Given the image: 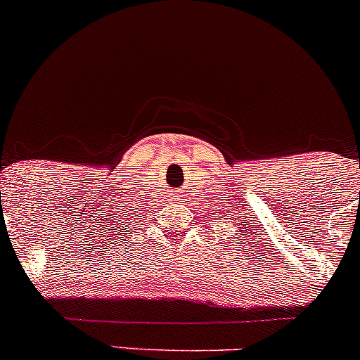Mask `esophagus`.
Returning <instances> with one entry per match:
<instances>
[{
    "label": "esophagus",
    "instance_id": "1",
    "mask_svg": "<svg viewBox=\"0 0 360 360\" xmlns=\"http://www.w3.org/2000/svg\"><path fill=\"white\" fill-rule=\"evenodd\" d=\"M173 195H175V197H181L180 192H173Z\"/></svg>",
    "mask_w": 360,
    "mask_h": 360
}]
</instances>
